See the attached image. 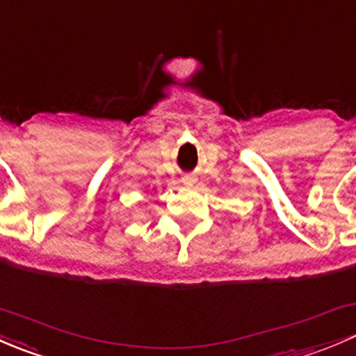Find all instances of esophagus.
<instances>
[{
    "instance_id": "esophagus-1",
    "label": "esophagus",
    "mask_w": 356,
    "mask_h": 356,
    "mask_svg": "<svg viewBox=\"0 0 356 356\" xmlns=\"http://www.w3.org/2000/svg\"><path fill=\"white\" fill-rule=\"evenodd\" d=\"M182 181H184V184H188V186H193L196 182V179L195 177H191V175H186L184 179H182Z\"/></svg>"
}]
</instances>
